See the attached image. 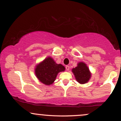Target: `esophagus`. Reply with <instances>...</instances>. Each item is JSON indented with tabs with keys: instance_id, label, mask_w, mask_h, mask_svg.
Masks as SVG:
<instances>
[{
	"instance_id": "obj_1",
	"label": "esophagus",
	"mask_w": 121,
	"mask_h": 121,
	"mask_svg": "<svg viewBox=\"0 0 121 121\" xmlns=\"http://www.w3.org/2000/svg\"><path fill=\"white\" fill-rule=\"evenodd\" d=\"M65 68H66V70L67 71H69V70H70V66H68V65L66 66Z\"/></svg>"
}]
</instances>
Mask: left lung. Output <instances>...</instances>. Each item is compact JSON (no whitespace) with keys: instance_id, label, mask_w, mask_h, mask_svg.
Returning <instances> with one entry per match:
<instances>
[{"instance_id":"8db88e82","label":"left lung","mask_w":121,"mask_h":121,"mask_svg":"<svg viewBox=\"0 0 121 121\" xmlns=\"http://www.w3.org/2000/svg\"><path fill=\"white\" fill-rule=\"evenodd\" d=\"M76 80L81 84H84L89 82L91 74L86 64L84 62H79L77 66L72 69Z\"/></svg>"}]
</instances>
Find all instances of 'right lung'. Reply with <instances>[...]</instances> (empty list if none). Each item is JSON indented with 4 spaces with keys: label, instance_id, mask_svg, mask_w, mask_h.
Instances as JSON below:
<instances>
[{
    "label": "right lung",
    "instance_id": "add662e5",
    "mask_svg": "<svg viewBox=\"0 0 121 121\" xmlns=\"http://www.w3.org/2000/svg\"><path fill=\"white\" fill-rule=\"evenodd\" d=\"M65 68L61 64H57L50 56L37 64L35 68V75L43 84H52L60 72L64 71Z\"/></svg>",
    "mask_w": 121,
    "mask_h": 121
}]
</instances>
